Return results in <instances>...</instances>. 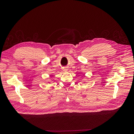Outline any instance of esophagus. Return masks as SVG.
Here are the masks:
<instances>
[{
	"label": "esophagus",
	"mask_w": 134,
	"mask_h": 134,
	"mask_svg": "<svg viewBox=\"0 0 134 134\" xmlns=\"http://www.w3.org/2000/svg\"><path fill=\"white\" fill-rule=\"evenodd\" d=\"M64 70H65V71H66L67 70V69H66V68H65L64 69Z\"/></svg>",
	"instance_id": "obj_1"
}]
</instances>
